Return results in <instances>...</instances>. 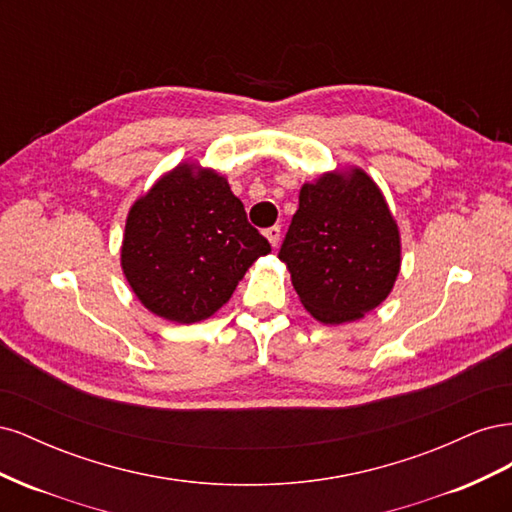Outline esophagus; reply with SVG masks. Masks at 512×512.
I'll return each instance as SVG.
<instances>
[{
  "label": "esophagus",
  "mask_w": 512,
  "mask_h": 512,
  "mask_svg": "<svg viewBox=\"0 0 512 512\" xmlns=\"http://www.w3.org/2000/svg\"><path fill=\"white\" fill-rule=\"evenodd\" d=\"M265 237L269 239V243L275 247L277 243H280V237H282V228L280 226H271L265 230Z\"/></svg>",
  "instance_id": "1"
}]
</instances>
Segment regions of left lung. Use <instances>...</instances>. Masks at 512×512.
Returning a JSON list of instances; mask_svg holds the SVG:
<instances>
[{
    "instance_id": "1",
    "label": "left lung",
    "mask_w": 512,
    "mask_h": 512,
    "mask_svg": "<svg viewBox=\"0 0 512 512\" xmlns=\"http://www.w3.org/2000/svg\"><path fill=\"white\" fill-rule=\"evenodd\" d=\"M399 254L393 215L359 168L305 183L280 247L301 303L324 324L359 320L389 297Z\"/></svg>"
}]
</instances>
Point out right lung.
<instances>
[{"label":"right lung","instance_id":"1","mask_svg":"<svg viewBox=\"0 0 512 512\" xmlns=\"http://www.w3.org/2000/svg\"><path fill=\"white\" fill-rule=\"evenodd\" d=\"M269 252L228 181L181 164L130 209L121 267L149 312L192 324L218 312Z\"/></svg>","mask_w":512,"mask_h":512}]
</instances>
